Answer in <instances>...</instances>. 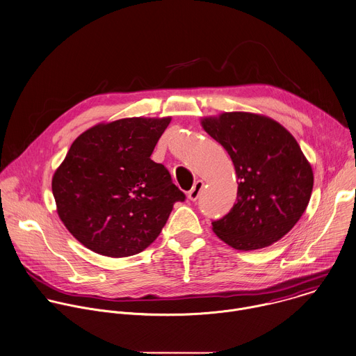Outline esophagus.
Segmentation results:
<instances>
[{"mask_svg":"<svg viewBox=\"0 0 356 356\" xmlns=\"http://www.w3.org/2000/svg\"><path fill=\"white\" fill-rule=\"evenodd\" d=\"M202 188H204V181L202 180H197L195 183H194V186H193V188L188 191V200L190 201H197L198 198H200V195H201V191H202Z\"/></svg>","mask_w":356,"mask_h":356,"instance_id":"esophagus-1","label":"esophagus"}]
</instances>
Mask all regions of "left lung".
<instances>
[{
    "instance_id": "left-lung-1",
    "label": "left lung",
    "mask_w": 356,
    "mask_h": 356,
    "mask_svg": "<svg viewBox=\"0 0 356 356\" xmlns=\"http://www.w3.org/2000/svg\"><path fill=\"white\" fill-rule=\"evenodd\" d=\"M204 130L230 155L238 179L237 202L219 220L215 234L240 251L283 238L305 212L312 166L293 134L259 113L225 112L201 119Z\"/></svg>"
}]
</instances>
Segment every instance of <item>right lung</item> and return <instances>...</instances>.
<instances>
[{
  "mask_svg": "<svg viewBox=\"0 0 356 356\" xmlns=\"http://www.w3.org/2000/svg\"><path fill=\"white\" fill-rule=\"evenodd\" d=\"M172 118L98 123L70 145L52 176L56 212L69 233L95 254L124 258L159 236L186 195L149 156Z\"/></svg>",
  "mask_w": 356,
  "mask_h": 356,
  "instance_id": "1",
  "label": "right lung"
}]
</instances>
